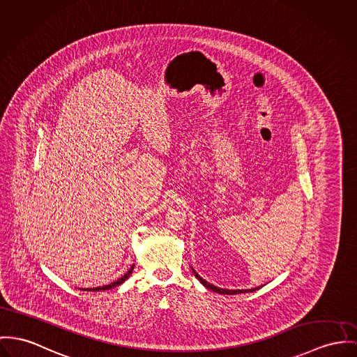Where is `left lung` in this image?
Listing matches in <instances>:
<instances>
[{"instance_id":"8db88e82","label":"left lung","mask_w":357,"mask_h":357,"mask_svg":"<svg viewBox=\"0 0 357 357\" xmlns=\"http://www.w3.org/2000/svg\"><path fill=\"white\" fill-rule=\"evenodd\" d=\"M192 273L194 275L198 278V281L205 287V288H208V289H211V291H213V292H218V294H221V295H236V294H246V292H254L255 289H259V287H257V288H251V289H222V288H219V287H216V285H213V284H211V282H208L206 280H204L201 275H198L194 269H192Z\"/></svg>"}]
</instances>
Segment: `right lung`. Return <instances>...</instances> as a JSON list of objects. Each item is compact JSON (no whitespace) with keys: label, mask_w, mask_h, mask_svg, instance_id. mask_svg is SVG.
I'll return each instance as SVG.
<instances>
[{"label":"right lung","mask_w":357,"mask_h":357,"mask_svg":"<svg viewBox=\"0 0 357 357\" xmlns=\"http://www.w3.org/2000/svg\"><path fill=\"white\" fill-rule=\"evenodd\" d=\"M133 269H135V264L130 266V269L128 271V273H125L121 278H118L116 281H114V282H111V284L103 285V287H96V288H82V291H89V292H91V291H92V292H96V291H109V289H112V288L121 285L122 282H125V281L130 277V275L133 273Z\"/></svg>","instance_id":"1"}]
</instances>
